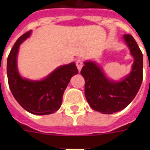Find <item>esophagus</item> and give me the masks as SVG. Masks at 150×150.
<instances>
[{
    "label": "esophagus",
    "mask_w": 150,
    "mask_h": 150,
    "mask_svg": "<svg viewBox=\"0 0 150 150\" xmlns=\"http://www.w3.org/2000/svg\"><path fill=\"white\" fill-rule=\"evenodd\" d=\"M76 66H77V68L79 69V71H81L82 66H83V61H82V59H78L76 61Z\"/></svg>",
    "instance_id": "34e87169"
}]
</instances>
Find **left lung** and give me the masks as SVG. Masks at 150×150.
Segmentation results:
<instances>
[{"label":"left lung","mask_w":150,"mask_h":150,"mask_svg":"<svg viewBox=\"0 0 150 150\" xmlns=\"http://www.w3.org/2000/svg\"><path fill=\"white\" fill-rule=\"evenodd\" d=\"M133 64L130 72L119 80L107 77L96 61H84L81 74L84 77L85 96L92 109L105 114H111L125 109L135 98L142 82L143 57L135 39L124 35Z\"/></svg>","instance_id":"obj_1"}]
</instances>
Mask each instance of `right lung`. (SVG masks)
<instances>
[{
    "mask_svg": "<svg viewBox=\"0 0 150 150\" xmlns=\"http://www.w3.org/2000/svg\"><path fill=\"white\" fill-rule=\"evenodd\" d=\"M31 34L30 30L20 36L8 55L7 74L9 88L15 100L26 111L36 115L54 114L61 107L70 79L79 71L75 62H71L58 66L42 79L22 77L18 68V54L20 45Z\"/></svg>",
    "mask_w": 150,
    "mask_h": 150,
    "instance_id": "obj_1",
    "label": "right lung"
}]
</instances>
